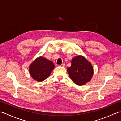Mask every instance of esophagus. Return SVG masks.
Segmentation results:
<instances>
[{
  "mask_svg": "<svg viewBox=\"0 0 121 121\" xmlns=\"http://www.w3.org/2000/svg\"><path fill=\"white\" fill-rule=\"evenodd\" d=\"M65 66V64H61V65H58V66H60V67H64Z\"/></svg>",
  "mask_w": 121,
  "mask_h": 121,
  "instance_id": "esophagus-1",
  "label": "esophagus"
}]
</instances>
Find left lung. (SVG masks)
<instances>
[{
	"instance_id": "1",
	"label": "left lung",
	"mask_w": 121,
	"mask_h": 121,
	"mask_svg": "<svg viewBox=\"0 0 121 121\" xmlns=\"http://www.w3.org/2000/svg\"><path fill=\"white\" fill-rule=\"evenodd\" d=\"M67 71L71 79L78 85H83L89 82L93 74L91 64L82 56L72 59L71 66L67 68Z\"/></svg>"
}]
</instances>
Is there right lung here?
Segmentation results:
<instances>
[{"label": "right lung", "instance_id": "obj_1", "mask_svg": "<svg viewBox=\"0 0 121 121\" xmlns=\"http://www.w3.org/2000/svg\"><path fill=\"white\" fill-rule=\"evenodd\" d=\"M54 67L55 66L52 61L43 57H40L31 64L29 71L34 80L42 81L50 76Z\"/></svg>", "mask_w": 121, "mask_h": 121}]
</instances>
